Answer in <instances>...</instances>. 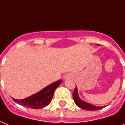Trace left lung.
I'll list each match as a JSON object with an SVG mask.
<instances>
[{
  "mask_svg": "<svg viewBox=\"0 0 125 125\" xmlns=\"http://www.w3.org/2000/svg\"><path fill=\"white\" fill-rule=\"evenodd\" d=\"M73 99L74 100V102L76 105L78 107H79L80 108L84 109V110L87 111H96L101 109L104 108L105 106H102V107H97V106L93 105L92 104H88L87 102H85L82 101L80 98L79 97L78 94V89L77 87H76L74 90L73 94Z\"/></svg>",
  "mask_w": 125,
  "mask_h": 125,
  "instance_id": "1",
  "label": "left lung"
}]
</instances>
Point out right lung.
Here are the masks:
<instances>
[{
    "mask_svg": "<svg viewBox=\"0 0 125 125\" xmlns=\"http://www.w3.org/2000/svg\"><path fill=\"white\" fill-rule=\"evenodd\" d=\"M61 82L62 80H59L43 88L39 92L36 93L30 97H26L25 99H12L18 104L28 108L35 109L43 108L50 104L55 90Z\"/></svg>",
    "mask_w": 125,
    "mask_h": 125,
    "instance_id": "1",
    "label": "right lung"
}]
</instances>
